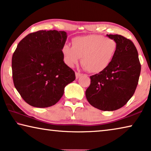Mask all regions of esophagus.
<instances>
[{
  "mask_svg": "<svg viewBox=\"0 0 151 151\" xmlns=\"http://www.w3.org/2000/svg\"><path fill=\"white\" fill-rule=\"evenodd\" d=\"M75 75H76V78H78L81 76H82V74L80 73H78V72H76Z\"/></svg>",
  "mask_w": 151,
  "mask_h": 151,
  "instance_id": "obj_1",
  "label": "esophagus"
}]
</instances>
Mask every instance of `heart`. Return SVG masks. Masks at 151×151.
Segmentation results:
<instances>
[{
  "mask_svg": "<svg viewBox=\"0 0 151 151\" xmlns=\"http://www.w3.org/2000/svg\"><path fill=\"white\" fill-rule=\"evenodd\" d=\"M73 46L64 44L62 54L65 64L73 67L81 63L88 72L101 73L108 67L116 56L118 42L114 38L101 35H88L73 40Z\"/></svg>",
  "mask_w": 151,
  "mask_h": 151,
  "instance_id": "obj_1",
  "label": "heart"
}]
</instances>
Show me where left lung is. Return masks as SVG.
Segmentation results:
<instances>
[{
  "mask_svg": "<svg viewBox=\"0 0 151 151\" xmlns=\"http://www.w3.org/2000/svg\"><path fill=\"white\" fill-rule=\"evenodd\" d=\"M118 42V50L111 64L101 73L90 76L85 92L88 103L102 111L122 107L137 87L141 65L138 51L130 40L121 35H107Z\"/></svg>",
  "mask_w": 151,
  "mask_h": 151,
  "instance_id": "8db88e82",
  "label": "left lung"
}]
</instances>
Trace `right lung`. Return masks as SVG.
I'll list each match as a JSON object with an SVG mask.
<instances>
[{
  "label": "right lung",
  "instance_id": "right-lung-1",
  "mask_svg": "<svg viewBox=\"0 0 151 151\" xmlns=\"http://www.w3.org/2000/svg\"><path fill=\"white\" fill-rule=\"evenodd\" d=\"M66 38L63 31L40 30L18 44L12 57L13 83L30 106H54L63 97L64 87L75 80V72L64 63L61 52Z\"/></svg>",
  "mask_w": 151,
  "mask_h": 151
}]
</instances>
